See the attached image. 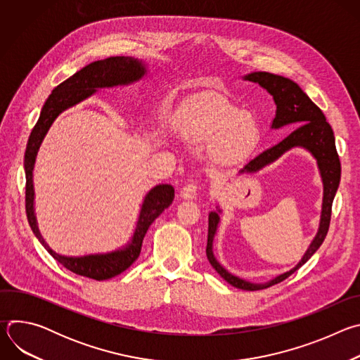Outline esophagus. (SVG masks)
Wrapping results in <instances>:
<instances>
[{
	"mask_svg": "<svg viewBox=\"0 0 360 360\" xmlns=\"http://www.w3.org/2000/svg\"><path fill=\"white\" fill-rule=\"evenodd\" d=\"M198 189H199V185L196 182H191L188 185H185L182 189H181V198L184 199H193L198 193Z\"/></svg>",
	"mask_w": 360,
	"mask_h": 360,
	"instance_id": "obj_1",
	"label": "esophagus"
}]
</instances>
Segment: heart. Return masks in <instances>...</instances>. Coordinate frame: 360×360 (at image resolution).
<instances>
[{
  "instance_id": "b5f03b06",
  "label": "heart",
  "mask_w": 360,
  "mask_h": 360,
  "mask_svg": "<svg viewBox=\"0 0 360 360\" xmlns=\"http://www.w3.org/2000/svg\"><path fill=\"white\" fill-rule=\"evenodd\" d=\"M174 128L188 143L208 142V155L218 165L239 162L259 141L255 117L217 94L188 99L174 117Z\"/></svg>"
}]
</instances>
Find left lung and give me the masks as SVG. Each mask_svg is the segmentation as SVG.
<instances>
[{"label": "left lung", "mask_w": 360, "mask_h": 360, "mask_svg": "<svg viewBox=\"0 0 360 360\" xmlns=\"http://www.w3.org/2000/svg\"><path fill=\"white\" fill-rule=\"evenodd\" d=\"M243 79L252 81L259 84L265 88L272 96L276 104V115L272 121V128L278 129L283 125H299L292 134H289L283 141L276 143L275 146L264 150L258 157H255L249 161L239 174L243 172H258L264 167L276 161L281 155L295 146H302L309 150L314 158L318 161V168L321 171L322 182H323V202H322V214H321V224L315 239L312 240L311 246L307 248L306 253L303 255L302 261L290 271L274 278L266 283H252L243 281L232 274H229L221 264L215 259L214 256V238L219 225V212H211L208 218V243H207V256L212 268L232 286L243 290H261L276 285L286 278H289L293 272H296L303 264L311 259V256L319 249L323 243L329 225H330V215H332V203L336 195L339 182H340V161L336 152L335 145V135L332 127L328 124L323 112L318 105H315L312 99L307 96L300 86L290 81L289 78L275 75L271 72H252L243 77Z\"/></svg>", "instance_id": "obj_1"}]
</instances>
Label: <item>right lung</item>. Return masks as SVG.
Instances as JSON below:
<instances>
[{
	"mask_svg": "<svg viewBox=\"0 0 360 360\" xmlns=\"http://www.w3.org/2000/svg\"><path fill=\"white\" fill-rule=\"evenodd\" d=\"M146 72L142 61H138L131 57H110L101 61L91 63L84 67L72 77L61 82L51 92L48 99L41 110L39 118L35 127L31 131L28 138L24 168H25V211L30 226L38 240L44 248L51 253L56 261H58L68 271L89 278L95 281L111 279L124 271H127L141 253L143 236L150 226L168 207L172 203L175 191L172 185L162 184L152 188L142 203L141 214L136 222L135 232L131 240L118 250L110 253L99 255H86L74 258V256H64L51 249L46 242L42 239L38 226L37 218L34 214V185H32V171L39 145L46 135L49 127L53 125L56 118L65 110L77 105L78 102L91 96L99 88H110L117 85H128L135 81H139Z\"/></svg>",
	"mask_w": 360,
	"mask_h": 360,
	"instance_id": "obj_1",
	"label": "right lung"
}]
</instances>
